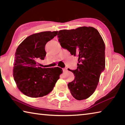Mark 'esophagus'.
Returning <instances> with one entry per match:
<instances>
[{"label":"esophagus","instance_id":"1","mask_svg":"<svg viewBox=\"0 0 125 125\" xmlns=\"http://www.w3.org/2000/svg\"><path fill=\"white\" fill-rule=\"evenodd\" d=\"M63 71L64 72H65V71H67V68H63Z\"/></svg>","mask_w":125,"mask_h":125}]
</instances>
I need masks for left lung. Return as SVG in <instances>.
Listing matches in <instances>:
<instances>
[{"label": "left lung", "mask_w": 125, "mask_h": 125, "mask_svg": "<svg viewBox=\"0 0 125 125\" xmlns=\"http://www.w3.org/2000/svg\"><path fill=\"white\" fill-rule=\"evenodd\" d=\"M58 41L63 48L78 57L77 69L71 70L74 79L68 84L75 99H87L94 93L105 67V44L100 33L93 27H80L59 31Z\"/></svg>", "instance_id": "left-lung-1"}]
</instances>
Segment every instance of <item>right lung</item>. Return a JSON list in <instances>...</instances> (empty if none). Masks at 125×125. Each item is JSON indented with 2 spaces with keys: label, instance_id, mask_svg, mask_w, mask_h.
Segmentation results:
<instances>
[{
  "label": "right lung",
  "instance_id": "right-lung-1",
  "mask_svg": "<svg viewBox=\"0 0 125 125\" xmlns=\"http://www.w3.org/2000/svg\"><path fill=\"white\" fill-rule=\"evenodd\" d=\"M57 33L58 31H44L31 35L17 48L13 77L19 89L25 95L31 98L46 95L53 90L60 78L62 71H57L56 68H42L38 63L45 59L46 44Z\"/></svg>",
  "mask_w": 125,
  "mask_h": 125
}]
</instances>
